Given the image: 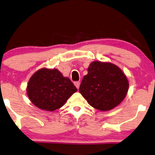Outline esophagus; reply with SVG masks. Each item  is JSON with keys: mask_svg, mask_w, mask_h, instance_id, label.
Here are the masks:
<instances>
[{"mask_svg": "<svg viewBox=\"0 0 155 155\" xmlns=\"http://www.w3.org/2000/svg\"><path fill=\"white\" fill-rule=\"evenodd\" d=\"M75 87L78 88V89H79V87H80V82H75Z\"/></svg>", "mask_w": 155, "mask_h": 155, "instance_id": "obj_1", "label": "esophagus"}]
</instances>
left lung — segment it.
<instances>
[{
    "label": "left lung",
    "mask_w": 155,
    "mask_h": 155,
    "mask_svg": "<svg viewBox=\"0 0 155 155\" xmlns=\"http://www.w3.org/2000/svg\"><path fill=\"white\" fill-rule=\"evenodd\" d=\"M128 89L129 82L120 68L110 63L94 61L87 68L79 92L92 107L107 111L124 99Z\"/></svg>",
    "instance_id": "left-lung-1"
}]
</instances>
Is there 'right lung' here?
Returning a JSON list of instances; mask_svg holds the SVG:
<instances>
[{"label":"right lung","mask_w":155,"mask_h":155,"mask_svg":"<svg viewBox=\"0 0 155 155\" xmlns=\"http://www.w3.org/2000/svg\"><path fill=\"white\" fill-rule=\"evenodd\" d=\"M77 88L58 69L41 68L32 75L27 86L30 100L36 107L54 111L65 103Z\"/></svg>","instance_id":"right-lung-1"}]
</instances>
